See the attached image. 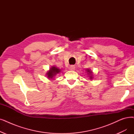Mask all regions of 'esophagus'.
I'll return each instance as SVG.
<instances>
[{"label": "esophagus", "mask_w": 134, "mask_h": 134, "mask_svg": "<svg viewBox=\"0 0 134 134\" xmlns=\"http://www.w3.org/2000/svg\"><path fill=\"white\" fill-rule=\"evenodd\" d=\"M75 68V67L74 66H71L70 67H69V69H70V70H71V71L74 70Z\"/></svg>", "instance_id": "1"}]
</instances>
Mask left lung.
<instances>
[{"label":"left lung","instance_id":"left-lung-1","mask_svg":"<svg viewBox=\"0 0 134 134\" xmlns=\"http://www.w3.org/2000/svg\"><path fill=\"white\" fill-rule=\"evenodd\" d=\"M85 70H86V71L87 72V74H88L89 79L90 80H92V79H94V75H93V72L91 70V69L90 68H87V69H85Z\"/></svg>","mask_w":134,"mask_h":134}]
</instances>
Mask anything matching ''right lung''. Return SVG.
I'll list each match as a JSON object with an SVG mask.
<instances>
[{
	"label": "right lung",
	"mask_w": 134,
	"mask_h": 134,
	"mask_svg": "<svg viewBox=\"0 0 134 134\" xmlns=\"http://www.w3.org/2000/svg\"><path fill=\"white\" fill-rule=\"evenodd\" d=\"M61 69L58 68L57 67L53 66L50 67L49 70L48 71V72L46 73V75L48 79L50 80L54 79V78H55V77L57 74L61 73Z\"/></svg>",
	"instance_id": "1"
}]
</instances>
